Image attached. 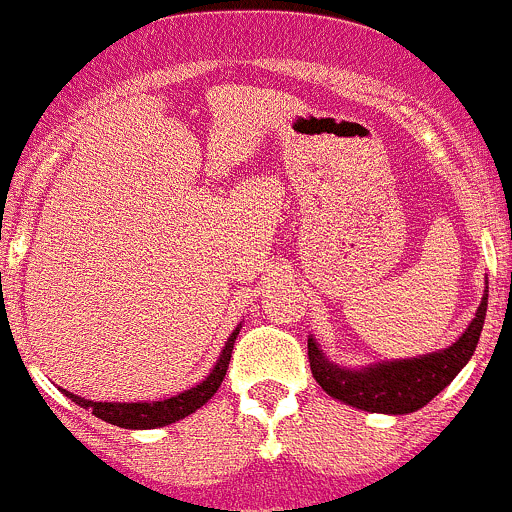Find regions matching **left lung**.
<instances>
[{"label": "left lung", "instance_id": "1", "mask_svg": "<svg viewBox=\"0 0 512 512\" xmlns=\"http://www.w3.org/2000/svg\"><path fill=\"white\" fill-rule=\"evenodd\" d=\"M488 311V286H485L480 306L473 321L448 348L426 353V356L396 358V361L368 363L361 368H348L331 361L316 338L308 336V361L318 386L331 398H338L346 406L368 413H388V416H406L428 406L445 386L473 358L480 331Z\"/></svg>", "mask_w": 512, "mask_h": 512}]
</instances>
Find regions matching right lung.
Masks as SVG:
<instances>
[{
  "instance_id": "obj_1",
  "label": "right lung",
  "mask_w": 512,
  "mask_h": 512,
  "mask_svg": "<svg viewBox=\"0 0 512 512\" xmlns=\"http://www.w3.org/2000/svg\"><path fill=\"white\" fill-rule=\"evenodd\" d=\"M241 331V323L234 328L229 338H226L224 348L219 353V361L214 363V368L209 371V376L204 378L196 386L186 388V391L176 393V396L164 398V401H136V403H106V401H86L82 396H74V393L64 391L67 398H72L77 406L91 411V416L101 418V421L111 423V426L119 428H131V430H151V428H164L171 423L181 421V418L191 416V413L199 411L201 406L211 401L216 391H219L221 381H224L226 371H229L231 351H234V341Z\"/></svg>"
}]
</instances>
